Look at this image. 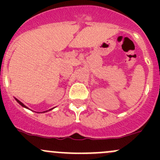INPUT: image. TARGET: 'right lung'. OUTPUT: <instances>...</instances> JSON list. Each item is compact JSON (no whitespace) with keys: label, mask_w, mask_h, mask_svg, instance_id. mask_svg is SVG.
<instances>
[{"label":"right lung","mask_w":160,"mask_h":160,"mask_svg":"<svg viewBox=\"0 0 160 160\" xmlns=\"http://www.w3.org/2000/svg\"><path fill=\"white\" fill-rule=\"evenodd\" d=\"M16 101H18V103H19V104H21V105H22V106H23V107H25V108H27V107H26V106H25V104H22V102H21V101H18V100H17V99H16Z\"/></svg>","instance_id":"right-lung-1"}]
</instances>
